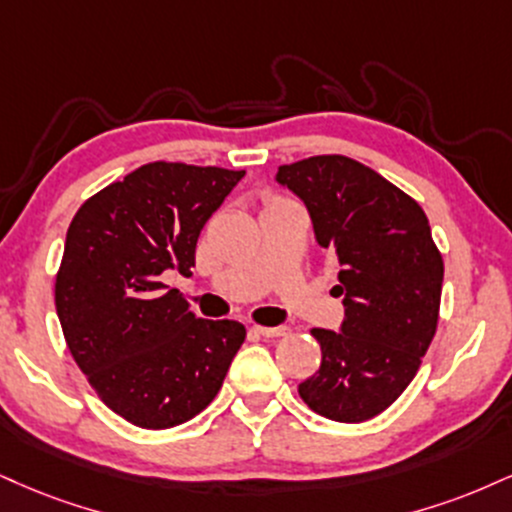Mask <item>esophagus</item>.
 <instances>
[{"label":"esophagus","mask_w":512,"mask_h":512,"mask_svg":"<svg viewBox=\"0 0 512 512\" xmlns=\"http://www.w3.org/2000/svg\"><path fill=\"white\" fill-rule=\"evenodd\" d=\"M255 331L260 336L276 338V336H286L291 329H288V326H255Z\"/></svg>","instance_id":"obj_1"}]
</instances>
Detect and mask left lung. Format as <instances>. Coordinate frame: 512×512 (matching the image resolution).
Listing matches in <instances>:
<instances>
[{
	"instance_id": "obj_1",
	"label": "left lung",
	"mask_w": 512,
	"mask_h": 512,
	"mask_svg": "<svg viewBox=\"0 0 512 512\" xmlns=\"http://www.w3.org/2000/svg\"><path fill=\"white\" fill-rule=\"evenodd\" d=\"M276 181L305 202L315 238L338 262L341 329H312L322 365L298 386L334 422L377 417L408 389L436 334L443 260L427 214L369 166L341 155L283 164Z\"/></svg>"
}]
</instances>
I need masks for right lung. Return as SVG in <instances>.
<instances>
[{"instance_id":"obj_1","label":"right lung","mask_w":512,"mask_h":512,"mask_svg":"<svg viewBox=\"0 0 512 512\" xmlns=\"http://www.w3.org/2000/svg\"><path fill=\"white\" fill-rule=\"evenodd\" d=\"M245 171L140 166L73 217L54 283L64 338L107 408L143 429L193 420L217 396L245 326L200 319L164 272L190 276L202 226Z\"/></svg>"}]
</instances>
